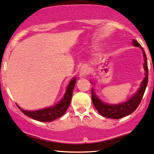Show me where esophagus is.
I'll return each mask as SVG.
<instances>
[{
    "label": "esophagus",
    "instance_id": "34e87169",
    "mask_svg": "<svg viewBox=\"0 0 154 154\" xmlns=\"http://www.w3.org/2000/svg\"><path fill=\"white\" fill-rule=\"evenodd\" d=\"M89 74V70L88 67L85 66H82L81 67L80 71H79V77H84L85 76H87Z\"/></svg>",
    "mask_w": 154,
    "mask_h": 154
}]
</instances>
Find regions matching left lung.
Listing matches in <instances>:
<instances>
[{"label": "left lung", "mask_w": 154, "mask_h": 154, "mask_svg": "<svg viewBox=\"0 0 154 154\" xmlns=\"http://www.w3.org/2000/svg\"><path fill=\"white\" fill-rule=\"evenodd\" d=\"M132 44L134 47H140L143 51L144 58L143 69L145 70V77L143 79L138 91L130 99L128 100L125 103H121L117 105H110L103 103L95 95L93 89H92V100L94 106H95L96 110H97V112L105 118H112V119H120V118L133 113L139 105L143 96L144 95V92H145L146 86H147L148 84V79H149V74H148L149 73V69H148L147 58H146L145 51L137 41L133 39Z\"/></svg>", "instance_id": "left-lung-1"}]
</instances>
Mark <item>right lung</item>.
<instances>
[{"label":"right lung","instance_id":"add662e5","mask_svg":"<svg viewBox=\"0 0 154 154\" xmlns=\"http://www.w3.org/2000/svg\"><path fill=\"white\" fill-rule=\"evenodd\" d=\"M75 83L76 77H73L66 88L64 97L60 102H59L57 105H54L52 107H47V108L38 110L30 111L23 110L18 105L17 106L24 115H26L28 117L31 118L32 119L41 122H51L62 116L66 112L70 104V102H71L72 92H73Z\"/></svg>","mask_w":154,"mask_h":154}]
</instances>
